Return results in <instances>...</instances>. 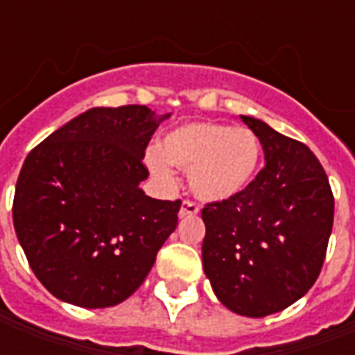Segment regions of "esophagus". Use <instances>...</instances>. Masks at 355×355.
Wrapping results in <instances>:
<instances>
[{
    "instance_id": "esophagus-1",
    "label": "esophagus",
    "mask_w": 355,
    "mask_h": 355,
    "mask_svg": "<svg viewBox=\"0 0 355 355\" xmlns=\"http://www.w3.org/2000/svg\"><path fill=\"white\" fill-rule=\"evenodd\" d=\"M200 213V207L190 200H184L182 201V205H180V211H178V216L180 218H186V216H193Z\"/></svg>"
}]
</instances>
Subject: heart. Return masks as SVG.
<instances>
[{
    "label": "heart",
    "instance_id": "1",
    "mask_svg": "<svg viewBox=\"0 0 355 355\" xmlns=\"http://www.w3.org/2000/svg\"><path fill=\"white\" fill-rule=\"evenodd\" d=\"M262 146L251 129L215 121H188L148 148L146 165L171 182L173 167L188 171L192 192L203 201H226L247 190L261 165Z\"/></svg>",
    "mask_w": 355,
    "mask_h": 355
}]
</instances>
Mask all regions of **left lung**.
Returning a JSON list of instances; mask_svg holds the SVG:
<instances>
[{
    "label": "left lung",
    "instance_id": "8db88e82",
    "mask_svg": "<svg viewBox=\"0 0 355 355\" xmlns=\"http://www.w3.org/2000/svg\"><path fill=\"white\" fill-rule=\"evenodd\" d=\"M266 165L247 190L201 211L203 270L228 310L264 318L310 291L321 272L335 198L312 150L261 119L241 116Z\"/></svg>",
    "mask_w": 355,
    "mask_h": 355
}]
</instances>
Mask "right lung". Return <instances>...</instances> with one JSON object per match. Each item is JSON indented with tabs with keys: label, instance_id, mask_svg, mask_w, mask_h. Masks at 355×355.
<instances>
[{
	"label": "right lung",
	"instance_id": "1",
	"mask_svg": "<svg viewBox=\"0 0 355 355\" xmlns=\"http://www.w3.org/2000/svg\"><path fill=\"white\" fill-rule=\"evenodd\" d=\"M171 114L91 108L49 135L20 169L12 224L43 287L81 308H108L139 289L178 224L180 200L142 192L144 150Z\"/></svg>",
	"mask_w": 355,
	"mask_h": 355
}]
</instances>
